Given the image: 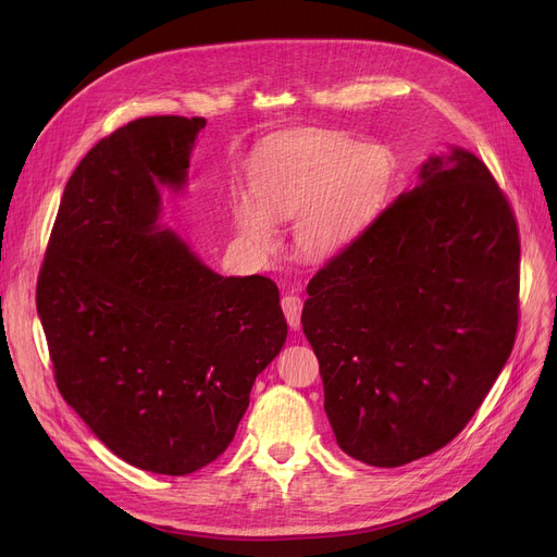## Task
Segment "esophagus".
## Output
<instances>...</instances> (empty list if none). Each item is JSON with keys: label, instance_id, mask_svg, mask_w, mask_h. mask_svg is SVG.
<instances>
[{"label": "esophagus", "instance_id": "34e87169", "mask_svg": "<svg viewBox=\"0 0 557 557\" xmlns=\"http://www.w3.org/2000/svg\"><path fill=\"white\" fill-rule=\"evenodd\" d=\"M282 309L286 315V323L290 330H298L300 327V311H302V298L296 294H286L282 298Z\"/></svg>", "mask_w": 557, "mask_h": 557}]
</instances>
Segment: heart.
<instances>
[{
    "label": "heart",
    "mask_w": 557,
    "mask_h": 557,
    "mask_svg": "<svg viewBox=\"0 0 557 557\" xmlns=\"http://www.w3.org/2000/svg\"><path fill=\"white\" fill-rule=\"evenodd\" d=\"M395 153L347 133L300 131L273 139L252 171L255 200L232 205L239 237L257 252L275 246L274 221L296 219V248L325 259L355 244L388 205Z\"/></svg>",
    "instance_id": "b5f03b06"
}]
</instances>
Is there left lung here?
Masks as SVG:
<instances>
[{"instance_id": "left-lung-1", "label": "left lung", "mask_w": 557, "mask_h": 557, "mask_svg": "<svg viewBox=\"0 0 557 557\" xmlns=\"http://www.w3.org/2000/svg\"><path fill=\"white\" fill-rule=\"evenodd\" d=\"M302 330L338 447L372 467L443 449L474 418L519 325V230L470 151L418 185L309 286Z\"/></svg>"}]
</instances>
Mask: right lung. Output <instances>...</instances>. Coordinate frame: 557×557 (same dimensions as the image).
I'll return each mask as SVG.
<instances>
[{
    "label": "right lung",
    "instance_id": "obj_1",
    "mask_svg": "<svg viewBox=\"0 0 557 557\" xmlns=\"http://www.w3.org/2000/svg\"><path fill=\"white\" fill-rule=\"evenodd\" d=\"M202 116H144L95 144L63 191L36 288L55 386L122 460L185 476L232 443L286 341L277 284L223 277L160 230Z\"/></svg>",
    "mask_w": 557,
    "mask_h": 557
}]
</instances>
